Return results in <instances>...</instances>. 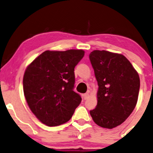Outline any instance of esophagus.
<instances>
[{
    "label": "esophagus",
    "mask_w": 153,
    "mask_h": 153,
    "mask_svg": "<svg viewBox=\"0 0 153 153\" xmlns=\"http://www.w3.org/2000/svg\"><path fill=\"white\" fill-rule=\"evenodd\" d=\"M88 97H89V93H86V94H83V99L87 100Z\"/></svg>",
    "instance_id": "obj_1"
}]
</instances>
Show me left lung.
<instances>
[{"label":"left lung","instance_id":"1","mask_svg":"<svg viewBox=\"0 0 153 153\" xmlns=\"http://www.w3.org/2000/svg\"><path fill=\"white\" fill-rule=\"evenodd\" d=\"M89 59L99 86L97 105L90 114L97 125L112 129L124 123L136 107L139 74L122 54L94 51Z\"/></svg>","mask_w":153,"mask_h":153}]
</instances>
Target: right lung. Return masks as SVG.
<instances>
[{"label":"right lung","mask_w":153,"mask_h":153,"mask_svg":"<svg viewBox=\"0 0 153 153\" xmlns=\"http://www.w3.org/2000/svg\"><path fill=\"white\" fill-rule=\"evenodd\" d=\"M83 56L82 50L46 51L27 67L24 95L33 114L45 125L67 123L81 103V95L73 90L74 70Z\"/></svg>","instance_id":"right-lung-1"}]
</instances>
